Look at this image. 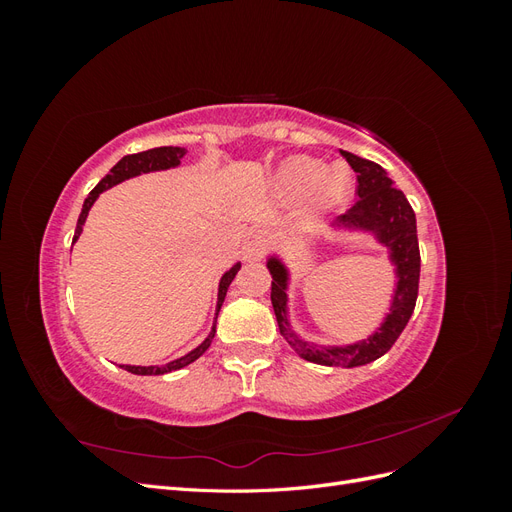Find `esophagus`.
<instances>
[{"label":"esophagus","instance_id":"34e87169","mask_svg":"<svg viewBox=\"0 0 512 512\" xmlns=\"http://www.w3.org/2000/svg\"><path fill=\"white\" fill-rule=\"evenodd\" d=\"M267 247V232L262 230H250L243 239V258L245 260H256L265 254Z\"/></svg>","mask_w":512,"mask_h":512}]
</instances>
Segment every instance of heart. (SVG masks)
Masks as SVG:
<instances>
[{
	"mask_svg": "<svg viewBox=\"0 0 512 512\" xmlns=\"http://www.w3.org/2000/svg\"><path fill=\"white\" fill-rule=\"evenodd\" d=\"M277 185L288 200H305L314 194V215L322 220L344 207L352 192V177L344 168L327 173V164L320 160L297 156L280 168Z\"/></svg>",
	"mask_w": 512,
	"mask_h": 512,
	"instance_id": "heart-1",
	"label": "heart"
}]
</instances>
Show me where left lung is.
Here are the masks:
<instances>
[{
	"label": "left lung",
	"instance_id": "obj_1",
	"mask_svg": "<svg viewBox=\"0 0 512 512\" xmlns=\"http://www.w3.org/2000/svg\"><path fill=\"white\" fill-rule=\"evenodd\" d=\"M342 156L354 168L359 179V200L342 218L337 226L339 232H365L374 237L376 243L386 247V254L393 265L395 286L389 312L384 314L380 327L365 339L352 344L327 346L307 342L292 331L288 318V286L290 269L280 254H271L267 258V269L273 277L271 282V303L280 327L282 337L292 346L301 359L309 363L327 365V367H361L380 359L382 354L391 350L401 331L414 312L418 277H421V252H418L416 237V218L404 192L395 188V181L386 170L365 158L354 156L350 151H342Z\"/></svg>",
	"mask_w": 512,
	"mask_h": 512
}]
</instances>
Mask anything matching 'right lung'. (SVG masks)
<instances>
[{
	"mask_svg": "<svg viewBox=\"0 0 512 512\" xmlns=\"http://www.w3.org/2000/svg\"><path fill=\"white\" fill-rule=\"evenodd\" d=\"M185 153H188V149H183V147H156V149H147V151L132 153V156L121 158V160L111 168V173H108V175L96 185V188L89 192V196L85 198L81 215H79V222H76L74 241H72V243H76V239L81 237L85 220H87V215H89V209L94 207V203H96L98 196H100L102 192H106L108 188H113V185H117V183H121V181L138 177V175H143V173H156V170L177 168V166L181 164ZM239 269H241V262H235V265H232V267L222 275L220 286H218V303H215L213 327H211L209 335L205 337L203 344L196 346V348L190 350L188 354L179 356V359L166 363V365H119V367H123L126 371H130V374H136V376H162V374H170V371H175V369H181V367H185V365H190V363H194V361L198 359V356H203L205 350L211 346V339H213V335H215V322H218V314H220V309H222V303H224V297H226V292H228V286H230L232 280H235V275L239 273Z\"/></svg>",
	"mask_w": 512,
	"mask_h": 512,
	"instance_id": "obj_1",
	"label": "right lung"
}]
</instances>
